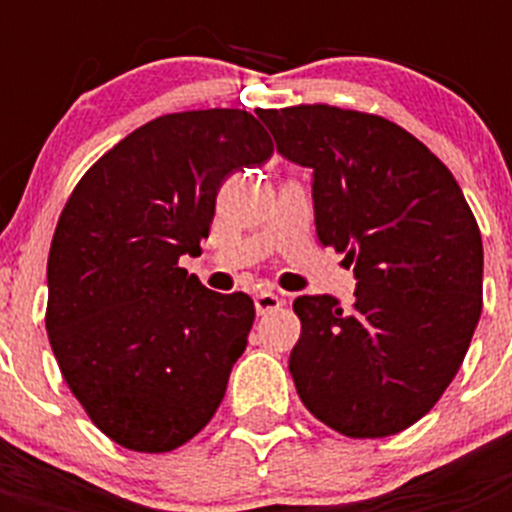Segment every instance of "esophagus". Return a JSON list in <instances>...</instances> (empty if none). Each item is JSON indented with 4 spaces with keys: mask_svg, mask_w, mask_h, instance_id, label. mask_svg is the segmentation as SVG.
<instances>
[{
    "mask_svg": "<svg viewBox=\"0 0 512 512\" xmlns=\"http://www.w3.org/2000/svg\"><path fill=\"white\" fill-rule=\"evenodd\" d=\"M284 303L276 292H260V295H255V311L257 316H265V313L276 311L279 305Z\"/></svg>",
    "mask_w": 512,
    "mask_h": 512,
    "instance_id": "34e87169",
    "label": "esophagus"
}]
</instances>
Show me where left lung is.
I'll return each mask as SVG.
<instances>
[{"label": "left lung", "mask_w": 512, "mask_h": 512, "mask_svg": "<svg viewBox=\"0 0 512 512\" xmlns=\"http://www.w3.org/2000/svg\"><path fill=\"white\" fill-rule=\"evenodd\" d=\"M313 170L316 233L353 265L356 303L295 300L289 353L313 417L350 438L401 433L436 406L481 319L484 244L454 175L398 124L335 106L257 111Z\"/></svg>", "instance_id": "8db88e82"}]
</instances>
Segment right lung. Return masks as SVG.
<instances>
[{"label":"right lung","instance_id":"right-lung-1","mask_svg":"<svg viewBox=\"0 0 512 512\" xmlns=\"http://www.w3.org/2000/svg\"><path fill=\"white\" fill-rule=\"evenodd\" d=\"M271 154L239 108L159 116L100 156L60 212L47 335L76 401L124 449L172 452L223 401L255 303L177 260L201 255L225 177Z\"/></svg>","mask_w":512,"mask_h":512}]
</instances>
